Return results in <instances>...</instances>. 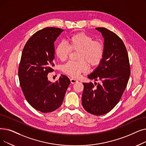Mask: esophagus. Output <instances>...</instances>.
Masks as SVG:
<instances>
[{"label": "esophagus", "mask_w": 146, "mask_h": 146, "mask_svg": "<svg viewBox=\"0 0 146 146\" xmlns=\"http://www.w3.org/2000/svg\"><path fill=\"white\" fill-rule=\"evenodd\" d=\"M70 82H71V84H73L76 83V82H78V81L76 79H70Z\"/></svg>", "instance_id": "34e87169"}]
</instances>
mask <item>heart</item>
<instances>
[{
	"instance_id": "heart-1",
	"label": "heart",
	"mask_w": 146,
	"mask_h": 146,
	"mask_svg": "<svg viewBox=\"0 0 146 146\" xmlns=\"http://www.w3.org/2000/svg\"><path fill=\"white\" fill-rule=\"evenodd\" d=\"M67 42L61 41L55 47V53L60 60H66L71 51L79 50L78 61H70L62 67V72L73 78H78L81 73L88 70L87 61L92 66L98 65L103 58L104 47L101 42L94 40L92 37L85 33L74 34L67 39Z\"/></svg>"
}]
</instances>
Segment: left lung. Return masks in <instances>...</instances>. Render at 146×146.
I'll use <instances>...</instances> for the list:
<instances>
[{
	"label": "left lung",
	"instance_id": "8db88e82",
	"mask_svg": "<svg viewBox=\"0 0 146 146\" xmlns=\"http://www.w3.org/2000/svg\"><path fill=\"white\" fill-rule=\"evenodd\" d=\"M96 29L104 37V54L98 66L88 78L100 80L101 84L95 87L91 82L83 83L82 102L86 111L100 116L109 112L119 103L131 71L128 52L122 39L106 28Z\"/></svg>",
	"mask_w": 146,
	"mask_h": 146
}]
</instances>
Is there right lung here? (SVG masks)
I'll return each mask as SVG.
<instances>
[{
	"mask_svg": "<svg viewBox=\"0 0 146 146\" xmlns=\"http://www.w3.org/2000/svg\"><path fill=\"white\" fill-rule=\"evenodd\" d=\"M63 30L47 27L37 31L25 45L18 67L20 86L27 102L42 113L61 106L70 80L61 74L52 83L48 74L54 71V42Z\"/></svg>",
	"mask_w": 146,
	"mask_h": 146,
	"instance_id": "right-lung-1",
	"label": "right lung"
}]
</instances>
